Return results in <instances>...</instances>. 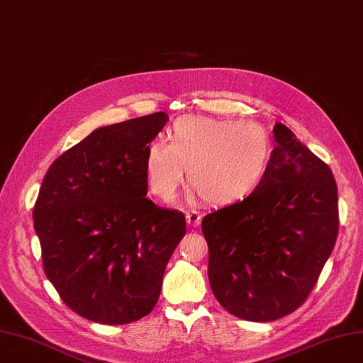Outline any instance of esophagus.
<instances>
[{
	"instance_id": "34e87169",
	"label": "esophagus",
	"mask_w": 363,
	"mask_h": 363,
	"mask_svg": "<svg viewBox=\"0 0 363 363\" xmlns=\"http://www.w3.org/2000/svg\"><path fill=\"white\" fill-rule=\"evenodd\" d=\"M186 223H188L191 227H199L201 224V215L192 211L186 215Z\"/></svg>"
}]
</instances>
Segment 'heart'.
<instances>
[{"label":"heart","instance_id":"b5f03b06","mask_svg":"<svg viewBox=\"0 0 363 363\" xmlns=\"http://www.w3.org/2000/svg\"><path fill=\"white\" fill-rule=\"evenodd\" d=\"M168 139L150 140L144 155L148 188L167 203L177 199L184 168L206 203L244 201L265 182L272 160V139L255 121L186 115L174 121Z\"/></svg>","mask_w":363,"mask_h":363}]
</instances>
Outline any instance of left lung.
<instances>
[{
	"instance_id": "1",
	"label": "left lung",
	"mask_w": 363,
	"mask_h": 363,
	"mask_svg": "<svg viewBox=\"0 0 363 363\" xmlns=\"http://www.w3.org/2000/svg\"><path fill=\"white\" fill-rule=\"evenodd\" d=\"M265 182L250 199L204 216L208 281L227 312L268 323L300 307L330 257L339 228L337 186L327 164L274 125Z\"/></svg>"
}]
</instances>
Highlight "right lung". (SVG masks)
Masks as SVG:
<instances>
[{
	"mask_svg": "<svg viewBox=\"0 0 363 363\" xmlns=\"http://www.w3.org/2000/svg\"><path fill=\"white\" fill-rule=\"evenodd\" d=\"M157 112L94 130L52 162L33 208L43 269L60 298L94 323L140 320L186 233L184 215L147 199L145 147Z\"/></svg>",
	"mask_w": 363,
	"mask_h": 363,
	"instance_id": "add662e5",
	"label": "right lung"
}]
</instances>
